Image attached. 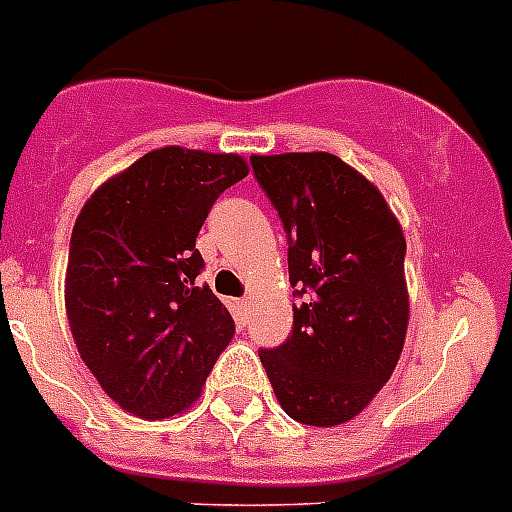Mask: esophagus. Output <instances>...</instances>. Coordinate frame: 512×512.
<instances>
[{
  "mask_svg": "<svg viewBox=\"0 0 512 512\" xmlns=\"http://www.w3.org/2000/svg\"><path fill=\"white\" fill-rule=\"evenodd\" d=\"M249 305V297H242L239 299V307H247Z\"/></svg>",
  "mask_w": 512,
  "mask_h": 512,
  "instance_id": "obj_1",
  "label": "esophagus"
}]
</instances>
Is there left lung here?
Here are the masks:
<instances>
[{"label":"left lung","mask_w":512,"mask_h":512,"mask_svg":"<svg viewBox=\"0 0 512 512\" xmlns=\"http://www.w3.org/2000/svg\"><path fill=\"white\" fill-rule=\"evenodd\" d=\"M289 234L292 336L260 363L289 418L339 426L363 413L405 347V236L384 194L328 152L249 157Z\"/></svg>","instance_id":"obj_1"}]
</instances>
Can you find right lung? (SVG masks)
I'll return each instance as SVG.
<instances>
[{
  "instance_id": "1",
  "label": "right lung",
  "mask_w": 512,
  "mask_h": 512,
  "mask_svg": "<svg viewBox=\"0 0 512 512\" xmlns=\"http://www.w3.org/2000/svg\"><path fill=\"white\" fill-rule=\"evenodd\" d=\"M247 173L239 155L152 149L81 207L65 310L81 360L126 413H184L231 342L234 318L197 281V234L215 199Z\"/></svg>"
}]
</instances>
